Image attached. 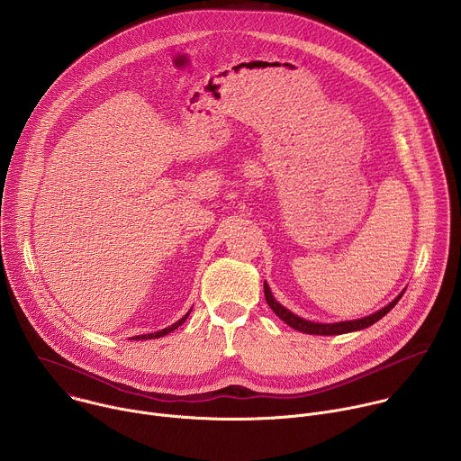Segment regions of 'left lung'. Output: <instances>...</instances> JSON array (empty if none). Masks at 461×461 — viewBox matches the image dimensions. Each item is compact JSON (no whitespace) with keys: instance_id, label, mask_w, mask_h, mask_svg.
<instances>
[{"instance_id":"1","label":"left lung","mask_w":461,"mask_h":461,"mask_svg":"<svg viewBox=\"0 0 461 461\" xmlns=\"http://www.w3.org/2000/svg\"><path fill=\"white\" fill-rule=\"evenodd\" d=\"M263 288H265L267 304L272 308V312H276V315H277L281 321H285L290 328H294V330H297V331H303V333H308V335H340V333H349V331L364 330V328L375 324L376 321H380L389 310H393V306L400 301V297H402L403 292H405V290H403V292H402L398 297H394L387 306H384L382 310H378V312H375V313H371V315H367V317L355 319V321H340V322H331V324H321V322H312V321H306V319H303V317H297L295 313H292L290 310H286L285 306H281V304L274 299V295H272V292H270V288H268L267 283L263 285Z\"/></svg>"}]
</instances>
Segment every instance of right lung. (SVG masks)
<instances>
[{"instance_id": "1", "label": "right lung", "mask_w": 461, "mask_h": 461, "mask_svg": "<svg viewBox=\"0 0 461 461\" xmlns=\"http://www.w3.org/2000/svg\"><path fill=\"white\" fill-rule=\"evenodd\" d=\"M193 310V308H191ZM191 310L180 319V321H176L175 324H171V326H167V328H164V330H160V331H155V333H148V335H137V337H133L131 340H146V339H158V337H164V335H167V333H171L173 330H176L178 326H182L184 322H185V319L189 317V313H191Z\"/></svg>"}]
</instances>
